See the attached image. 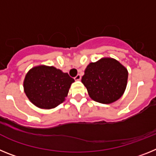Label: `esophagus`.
<instances>
[{
	"label": "esophagus",
	"mask_w": 156,
	"mask_h": 156,
	"mask_svg": "<svg viewBox=\"0 0 156 156\" xmlns=\"http://www.w3.org/2000/svg\"><path fill=\"white\" fill-rule=\"evenodd\" d=\"M74 79H75V80H81V75L78 74L77 76H76Z\"/></svg>",
	"instance_id": "esophagus-1"
}]
</instances>
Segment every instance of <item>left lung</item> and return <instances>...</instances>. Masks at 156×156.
Here are the masks:
<instances>
[{
	"mask_svg": "<svg viewBox=\"0 0 156 156\" xmlns=\"http://www.w3.org/2000/svg\"><path fill=\"white\" fill-rule=\"evenodd\" d=\"M128 72L124 66L111 58H105L88 65L82 77L89 96L95 101L110 104L124 93Z\"/></svg>",
	"mask_w": 156,
	"mask_h": 156,
	"instance_id": "obj_1",
	"label": "left lung"
}]
</instances>
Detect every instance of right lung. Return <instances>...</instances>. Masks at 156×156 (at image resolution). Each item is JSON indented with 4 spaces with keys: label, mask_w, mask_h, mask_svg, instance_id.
Masks as SVG:
<instances>
[{
    "label": "right lung",
    "mask_w": 156,
    "mask_h": 156,
    "mask_svg": "<svg viewBox=\"0 0 156 156\" xmlns=\"http://www.w3.org/2000/svg\"><path fill=\"white\" fill-rule=\"evenodd\" d=\"M74 79L53 66H40L31 69L23 86L30 101L41 108L50 109L62 103Z\"/></svg>",
    "instance_id": "obj_1"
}]
</instances>
